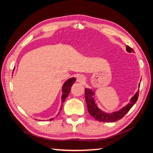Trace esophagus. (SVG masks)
Returning a JSON list of instances; mask_svg holds the SVG:
<instances>
[{
  "label": "esophagus",
  "instance_id": "esophagus-1",
  "mask_svg": "<svg viewBox=\"0 0 153 153\" xmlns=\"http://www.w3.org/2000/svg\"><path fill=\"white\" fill-rule=\"evenodd\" d=\"M85 78L82 76V75H78L77 77V82L78 83H80V84H83L85 82Z\"/></svg>",
  "mask_w": 153,
  "mask_h": 153
}]
</instances>
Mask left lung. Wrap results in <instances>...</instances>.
<instances>
[{"label": "left lung", "instance_id": "obj_1", "mask_svg": "<svg viewBox=\"0 0 153 153\" xmlns=\"http://www.w3.org/2000/svg\"><path fill=\"white\" fill-rule=\"evenodd\" d=\"M126 50L129 53L133 52V49L129 47V46H126ZM140 85V84L138 85L139 87ZM138 93H139V91H138V92H136V94L133 96V97H132L130 100V102L126 106H125L122 109L117 111V112L108 114L104 112L103 111L101 110L97 106L96 104L95 103L94 98L92 97V96L94 95V92L92 91V90L85 88V96L88 112H89L91 116L93 117L96 120L98 121L106 123L116 122L119 121V119H122L126 115V114L128 113V111L131 108L134 104L137 102L138 98Z\"/></svg>", "mask_w": 153, "mask_h": 153}]
</instances>
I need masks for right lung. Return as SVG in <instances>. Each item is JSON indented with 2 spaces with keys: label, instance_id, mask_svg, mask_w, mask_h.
<instances>
[{
  "label": "right lung",
  "instance_id": "right-lung-1",
  "mask_svg": "<svg viewBox=\"0 0 153 153\" xmlns=\"http://www.w3.org/2000/svg\"><path fill=\"white\" fill-rule=\"evenodd\" d=\"M76 79L75 78H70V79L68 80V81H66L65 83H64V85H63V87H62V105H61V108H60V111H61L62 110V105H63V103L64 102V101H65V100L66 99L67 97L68 96L69 92H70V91H71V86L73 85V84L75 83ZM59 112L58 113V115L60 114ZM54 118H52L50 119V121H52V120H53Z\"/></svg>",
  "mask_w": 153,
  "mask_h": 153
}]
</instances>
